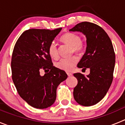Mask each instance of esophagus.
Returning a JSON list of instances; mask_svg holds the SVG:
<instances>
[{
    "instance_id": "obj_1",
    "label": "esophagus",
    "mask_w": 125,
    "mask_h": 125,
    "mask_svg": "<svg viewBox=\"0 0 125 125\" xmlns=\"http://www.w3.org/2000/svg\"><path fill=\"white\" fill-rule=\"evenodd\" d=\"M66 74H67V75H68V76H72V74L71 73H66Z\"/></svg>"
}]
</instances>
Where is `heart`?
Returning <instances> with one entry per match:
<instances>
[{
    "label": "heart",
    "mask_w": 125,
    "mask_h": 125,
    "mask_svg": "<svg viewBox=\"0 0 125 125\" xmlns=\"http://www.w3.org/2000/svg\"><path fill=\"white\" fill-rule=\"evenodd\" d=\"M61 41L65 44L72 47V52L81 54L86 48V44L84 41L81 40L79 34L73 32H68L61 37ZM48 52L50 56L53 59L59 57V51L57 46L54 42L50 43L48 47ZM78 62V58L73 56L70 58H63L56 62L55 65L57 68L62 70L69 72L71 71Z\"/></svg>",
    "instance_id": "b5f03b06"
}]
</instances>
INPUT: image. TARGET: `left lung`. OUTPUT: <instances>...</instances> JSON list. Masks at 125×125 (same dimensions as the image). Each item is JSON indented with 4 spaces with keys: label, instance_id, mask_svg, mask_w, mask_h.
Segmentation results:
<instances>
[{
    "label": "left lung",
    "instance_id": "8db88e82",
    "mask_svg": "<svg viewBox=\"0 0 125 125\" xmlns=\"http://www.w3.org/2000/svg\"><path fill=\"white\" fill-rule=\"evenodd\" d=\"M69 31L86 35V51L77 66L90 69L87 76L81 73L74 74L78 80L73 90L74 99L81 105H93L104 97L112 83L115 63L114 47L105 31L94 23L81 22Z\"/></svg>",
    "mask_w": 125,
    "mask_h": 125
}]
</instances>
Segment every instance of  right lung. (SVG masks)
<instances>
[{
    "mask_svg": "<svg viewBox=\"0 0 125 125\" xmlns=\"http://www.w3.org/2000/svg\"><path fill=\"white\" fill-rule=\"evenodd\" d=\"M30 29L21 34L11 56V77L18 93L29 105L45 108L54 103L57 88L67 78L63 70L53 65L48 47L61 31ZM41 69L50 72L41 76Z\"/></svg>",
    "mask_w": 125,
    "mask_h": 125,
    "instance_id": "add662e5",
    "label": "right lung"
}]
</instances>
